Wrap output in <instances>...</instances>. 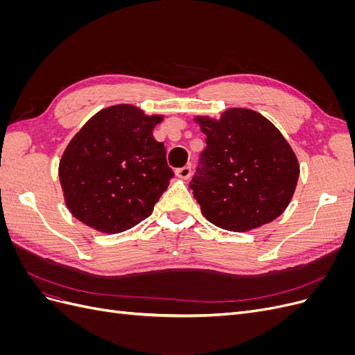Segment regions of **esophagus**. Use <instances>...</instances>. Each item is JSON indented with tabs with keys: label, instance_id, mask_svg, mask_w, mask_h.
Instances as JSON below:
<instances>
[{
	"label": "esophagus",
	"instance_id": "obj_1",
	"mask_svg": "<svg viewBox=\"0 0 355 355\" xmlns=\"http://www.w3.org/2000/svg\"><path fill=\"white\" fill-rule=\"evenodd\" d=\"M191 173H192V170H191V167H189V166L180 167V168H178V170H176V176H178V178H180V179H189Z\"/></svg>",
	"mask_w": 355,
	"mask_h": 355
}]
</instances>
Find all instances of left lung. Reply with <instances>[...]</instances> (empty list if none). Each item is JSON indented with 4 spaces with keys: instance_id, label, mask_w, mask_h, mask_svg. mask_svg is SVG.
Wrapping results in <instances>:
<instances>
[{
    "instance_id": "8db88e82",
    "label": "left lung",
    "mask_w": 355,
    "mask_h": 355,
    "mask_svg": "<svg viewBox=\"0 0 355 355\" xmlns=\"http://www.w3.org/2000/svg\"><path fill=\"white\" fill-rule=\"evenodd\" d=\"M196 123L206 135V148L189 187L202 216L234 232L280 216L299 178L297 158L280 130L245 108H230L219 120L196 116Z\"/></svg>"
}]
</instances>
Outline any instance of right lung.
Returning <instances> with one entry per match:
<instances>
[{"instance_id": "obj_1", "label": "right lung", "mask_w": 355, "mask_h": 355, "mask_svg": "<svg viewBox=\"0 0 355 355\" xmlns=\"http://www.w3.org/2000/svg\"><path fill=\"white\" fill-rule=\"evenodd\" d=\"M161 121L163 115L114 105L81 127L59 163L63 197L75 219L118 234L151 216L175 176L164 144L153 136Z\"/></svg>"}]
</instances>
